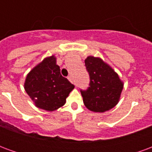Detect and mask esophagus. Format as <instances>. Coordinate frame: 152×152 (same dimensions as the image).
<instances>
[{
	"label": "esophagus",
	"instance_id": "esophagus-1",
	"mask_svg": "<svg viewBox=\"0 0 152 152\" xmlns=\"http://www.w3.org/2000/svg\"><path fill=\"white\" fill-rule=\"evenodd\" d=\"M67 79L69 80V81H70V82L73 83V80H72V76H68V77H67Z\"/></svg>",
	"mask_w": 152,
	"mask_h": 152
}]
</instances>
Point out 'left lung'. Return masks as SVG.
<instances>
[{"label":"left lung","mask_w":152,"mask_h":152,"mask_svg":"<svg viewBox=\"0 0 152 152\" xmlns=\"http://www.w3.org/2000/svg\"><path fill=\"white\" fill-rule=\"evenodd\" d=\"M85 63L90 83L89 89L80 91L84 104L91 112H107L120 101L124 82L112 66L99 57L88 56Z\"/></svg>","instance_id":"obj_1"}]
</instances>
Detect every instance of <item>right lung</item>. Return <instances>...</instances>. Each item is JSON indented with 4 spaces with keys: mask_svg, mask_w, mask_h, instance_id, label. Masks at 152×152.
<instances>
[{
    "mask_svg": "<svg viewBox=\"0 0 152 152\" xmlns=\"http://www.w3.org/2000/svg\"><path fill=\"white\" fill-rule=\"evenodd\" d=\"M74 86L60 73L54 55L45 58L28 73L24 89L35 106L47 112H53L66 103Z\"/></svg>",
    "mask_w": 152,
    "mask_h": 152,
    "instance_id": "1",
    "label": "right lung"
}]
</instances>
